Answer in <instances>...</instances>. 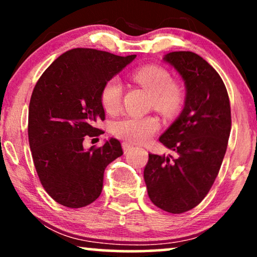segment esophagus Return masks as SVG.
Returning <instances> with one entry per match:
<instances>
[{
	"instance_id": "esophagus-1",
	"label": "esophagus",
	"mask_w": 257,
	"mask_h": 257,
	"mask_svg": "<svg viewBox=\"0 0 257 257\" xmlns=\"http://www.w3.org/2000/svg\"><path fill=\"white\" fill-rule=\"evenodd\" d=\"M133 149V145H131V144H128V143H122V150H124V152L125 153H127L128 151H131Z\"/></svg>"
}]
</instances>
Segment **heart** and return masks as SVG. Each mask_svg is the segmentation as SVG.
<instances>
[{"label": "heart", "mask_w": 257, "mask_h": 257, "mask_svg": "<svg viewBox=\"0 0 257 257\" xmlns=\"http://www.w3.org/2000/svg\"><path fill=\"white\" fill-rule=\"evenodd\" d=\"M132 78L153 94V105L159 111L171 114L180 107L182 91L177 84L172 82V77L167 70L158 65H147L136 70L132 73ZM121 97L122 85L120 80L118 78L107 80L100 94L101 104L105 110L110 113L117 112L120 108ZM158 128L159 121L152 115H130L113 124L114 135L131 143H145Z\"/></svg>", "instance_id": "heart-1"}]
</instances>
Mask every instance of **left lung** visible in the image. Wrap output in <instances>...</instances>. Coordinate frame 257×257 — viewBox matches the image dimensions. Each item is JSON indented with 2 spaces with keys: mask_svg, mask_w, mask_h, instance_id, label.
<instances>
[{
  "mask_svg": "<svg viewBox=\"0 0 257 257\" xmlns=\"http://www.w3.org/2000/svg\"><path fill=\"white\" fill-rule=\"evenodd\" d=\"M163 61L186 89L184 108L159 138L178 157L149 154L144 179L154 205L180 214L198 206L215 181L230 135V104L219 73L199 55L174 51Z\"/></svg>",
  "mask_w": 257,
  "mask_h": 257,
  "instance_id": "obj_1",
  "label": "left lung"
}]
</instances>
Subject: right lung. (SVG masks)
Segmentation results:
<instances>
[{
	"instance_id": "add662e5",
	"label": "right lung",
	"mask_w": 257,
	"mask_h": 257,
	"mask_svg": "<svg viewBox=\"0 0 257 257\" xmlns=\"http://www.w3.org/2000/svg\"><path fill=\"white\" fill-rule=\"evenodd\" d=\"M136 55L117 56L96 49L64 52L43 72L31 94L28 136L41 184L56 202L80 208L98 199L104 171L122 154L119 140L85 150V136L101 135V90Z\"/></svg>"
}]
</instances>
